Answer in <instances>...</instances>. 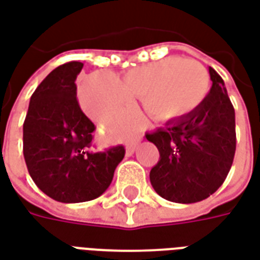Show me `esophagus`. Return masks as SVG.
Wrapping results in <instances>:
<instances>
[{"instance_id": "obj_1", "label": "esophagus", "mask_w": 260, "mask_h": 260, "mask_svg": "<svg viewBox=\"0 0 260 260\" xmlns=\"http://www.w3.org/2000/svg\"><path fill=\"white\" fill-rule=\"evenodd\" d=\"M135 149H136L135 143H129V145H126V147H125V153H126V156H132V154L135 153Z\"/></svg>"}]
</instances>
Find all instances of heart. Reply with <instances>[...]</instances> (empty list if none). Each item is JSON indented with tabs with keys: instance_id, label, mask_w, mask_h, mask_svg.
<instances>
[{
	"instance_id": "b5f03b06",
	"label": "heart",
	"mask_w": 260,
	"mask_h": 260,
	"mask_svg": "<svg viewBox=\"0 0 260 260\" xmlns=\"http://www.w3.org/2000/svg\"><path fill=\"white\" fill-rule=\"evenodd\" d=\"M207 90L209 74L199 61L170 57L128 69L121 79L111 72H94L80 83L78 96L83 111L103 124L132 111L139 97L153 119L178 118L193 110ZM107 134L119 138L122 126L108 125Z\"/></svg>"
}]
</instances>
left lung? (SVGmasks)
Segmentation results:
<instances>
[{"label":"left lung","mask_w":260,"mask_h":260,"mask_svg":"<svg viewBox=\"0 0 260 260\" xmlns=\"http://www.w3.org/2000/svg\"><path fill=\"white\" fill-rule=\"evenodd\" d=\"M212 87L192 111L147 134L160 160L150 171L158 195L175 203H195L217 191L235 154V113L224 80L209 68Z\"/></svg>","instance_id":"left-lung-1"}]
</instances>
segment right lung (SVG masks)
<instances>
[{
  "mask_svg": "<svg viewBox=\"0 0 260 260\" xmlns=\"http://www.w3.org/2000/svg\"><path fill=\"white\" fill-rule=\"evenodd\" d=\"M83 68L72 61L51 71L31 94L23 124V156L31 180L51 199H96L111 184L124 146L91 152L94 124L80 110L75 80Z\"/></svg>",
  "mask_w": 260,
  "mask_h": 260,
  "instance_id": "right-lung-1",
  "label": "right lung"
}]
</instances>
